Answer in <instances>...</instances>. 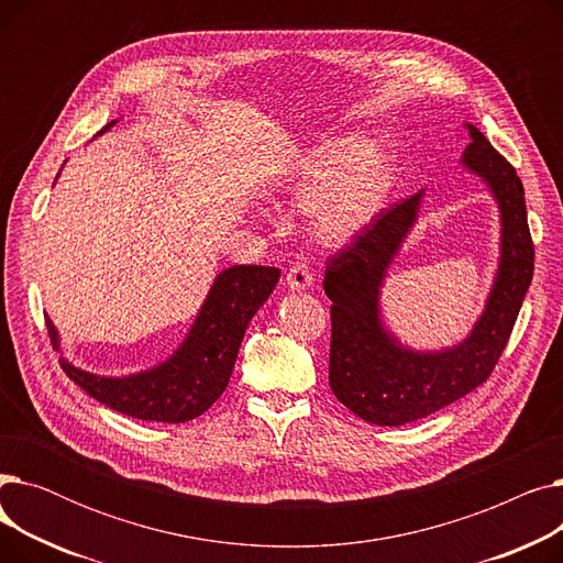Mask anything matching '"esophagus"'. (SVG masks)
<instances>
[{
    "label": "esophagus",
    "instance_id": "obj_1",
    "mask_svg": "<svg viewBox=\"0 0 563 563\" xmlns=\"http://www.w3.org/2000/svg\"><path fill=\"white\" fill-rule=\"evenodd\" d=\"M285 280H287V287L297 289V291L308 289V287L312 285V272H310V266H308V264H294L291 269L287 272Z\"/></svg>",
    "mask_w": 563,
    "mask_h": 563
}]
</instances>
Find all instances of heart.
Returning <instances> with one entry per match:
<instances>
[{
	"label": "heart",
	"mask_w": 563,
	"mask_h": 563,
	"mask_svg": "<svg viewBox=\"0 0 563 563\" xmlns=\"http://www.w3.org/2000/svg\"><path fill=\"white\" fill-rule=\"evenodd\" d=\"M386 139L358 143L344 136L321 143L301 162L291 189L306 200L312 230L323 242H346L378 214L388 191Z\"/></svg>",
	"instance_id": "b5f03b06"
}]
</instances>
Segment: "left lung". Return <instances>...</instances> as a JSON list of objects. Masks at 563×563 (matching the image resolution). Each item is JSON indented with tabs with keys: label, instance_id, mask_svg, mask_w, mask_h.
<instances>
[{
	"label": "left lung",
	"instance_id": "1",
	"mask_svg": "<svg viewBox=\"0 0 563 563\" xmlns=\"http://www.w3.org/2000/svg\"><path fill=\"white\" fill-rule=\"evenodd\" d=\"M467 132L472 141L461 162L482 177L499 205L501 255L486 310L461 344L420 353L401 346L380 323V285L418 219L422 191L380 212L327 262L323 291L333 301L331 390L351 412L378 427L416 422L479 388L511 338L534 274L520 177L475 125Z\"/></svg>",
	"mask_w": 563,
	"mask_h": 563
}]
</instances>
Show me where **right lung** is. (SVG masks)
I'll use <instances>...</instances> for the list:
<instances>
[{"label":"right lung","mask_w":563,"mask_h":563,"mask_svg":"<svg viewBox=\"0 0 563 563\" xmlns=\"http://www.w3.org/2000/svg\"><path fill=\"white\" fill-rule=\"evenodd\" d=\"M278 278L276 266L236 264L221 272L183 346L153 369L113 378L84 372L64 358L62 367L86 395L123 416L168 424L189 422L223 395L249 321L269 299ZM47 333L58 349V333L49 319Z\"/></svg>","instance_id":"add662e5"}]
</instances>
